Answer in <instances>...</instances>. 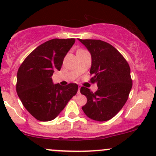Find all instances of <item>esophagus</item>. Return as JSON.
Masks as SVG:
<instances>
[{
	"mask_svg": "<svg viewBox=\"0 0 156 156\" xmlns=\"http://www.w3.org/2000/svg\"><path fill=\"white\" fill-rule=\"evenodd\" d=\"M80 90H81V87H78V94H81V92H80Z\"/></svg>",
	"mask_w": 156,
	"mask_h": 156,
	"instance_id": "obj_1",
	"label": "esophagus"
}]
</instances>
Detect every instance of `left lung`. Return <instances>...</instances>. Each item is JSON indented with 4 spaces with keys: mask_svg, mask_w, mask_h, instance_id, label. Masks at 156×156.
Listing matches in <instances>:
<instances>
[{
    "mask_svg": "<svg viewBox=\"0 0 156 156\" xmlns=\"http://www.w3.org/2000/svg\"><path fill=\"white\" fill-rule=\"evenodd\" d=\"M78 40L90 53V81L97 83L98 87L95 93L81 87V94L87 100L82 110L93 120L106 122L122 109L128 99L132 88L130 66L124 56L107 42Z\"/></svg>",
    "mask_w": 156,
    "mask_h": 156,
    "instance_id": "left-lung-1",
    "label": "left lung"
}]
</instances>
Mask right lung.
<instances>
[{"instance_id": "1", "label": "right lung", "mask_w": 156, "mask_h": 156, "mask_svg": "<svg viewBox=\"0 0 156 156\" xmlns=\"http://www.w3.org/2000/svg\"><path fill=\"white\" fill-rule=\"evenodd\" d=\"M75 41V38L48 41L34 49L18 69L17 94L25 108L37 120L54 119L77 94L76 84H54L51 78L54 71L60 70L64 57Z\"/></svg>"}]
</instances>
